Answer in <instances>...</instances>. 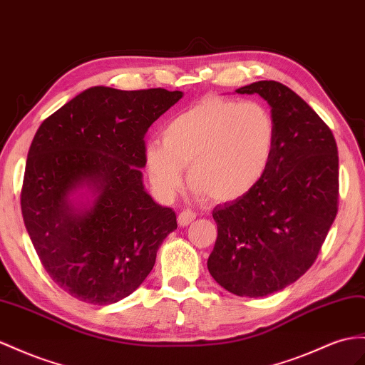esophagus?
Segmentation results:
<instances>
[{
	"label": "esophagus",
	"instance_id": "esophagus-1",
	"mask_svg": "<svg viewBox=\"0 0 365 365\" xmlns=\"http://www.w3.org/2000/svg\"><path fill=\"white\" fill-rule=\"evenodd\" d=\"M194 219H195V212H194V211H191V210H183V211L179 214V217H177V222H179L180 227H186V225H190V223H191Z\"/></svg>",
	"mask_w": 365,
	"mask_h": 365
}]
</instances>
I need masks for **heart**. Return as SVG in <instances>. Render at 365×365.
I'll list each match as a JSON object with an SVG mask.
<instances>
[{"label": "heart", "mask_w": 365, "mask_h": 365, "mask_svg": "<svg viewBox=\"0 0 365 365\" xmlns=\"http://www.w3.org/2000/svg\"><path fill=\"white\" fill-rule=\"evenodd\" d=\"M276 146V121L264 105L207 97L173 117L162 142L146 143L153 188L173 199L188 166L192 191L214 202L245 197L265 175Z\"/></svg>", "instance_id": "heart-1"}]
</instances>
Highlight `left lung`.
<instances>
[{
  "mask_svg": "<svg viewBox=\"0 0 365 365\" xmlns=\"http://www.w3.org/2000/svg\"><path fill=\"white\" fill-rule=\"evenodd\" d=\"M236 92L267 100L276 146L256 188L212 210L217 240L208 269L230 293L262 297L314 264L338 214L339 157L330 128L282 83L256 81Z\"/></svg>",
  "mask_w": 365,
  "mask_h": 365,
  "instance_id": "obj_1",
  "label": "left lung"
}]
</instances>
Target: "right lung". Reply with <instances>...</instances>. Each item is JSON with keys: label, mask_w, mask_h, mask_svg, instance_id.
<instances>
[{"label": "right lung", "mask_w": 365, "mask_h": 365, "mask_svg": "<svg viewBox=\"0 0 365 365\" xmlns=\"http://www.w3.org/2000/svg\"><path fill=\"white\" fill-rule=\"evenodd\" d=\"M182 97L93 86L36 130L21 190L24 225L46 272L78 301L108 305L134 293L177 228L175 212L145 191L140 168L149 126ZM80 189L87 191L78 201L71 195Z\"/></svg>", "instance_id": "obj_1"}]
</instances>
